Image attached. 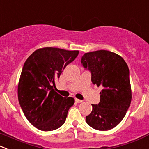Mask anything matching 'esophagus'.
<instances>
[{"label":"esophagus","mask_w":149,"mask_h":149,"mask_svg":"<svg viewBox=\"0 0 149 149\" xmlns=\"http://www.w3.org/2000/svg\"><path fill=\"white\" fill-rule=\"evenodd\" d=\"M75 101H76V102H78V103H81V102H83V100H81L77 99V98H76V99H75Z\"/></svg>","instance_id":"esophagus-1"}]
</instances>
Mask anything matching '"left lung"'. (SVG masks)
<instances>
[{"label": "left lung", "instance_id": "obj_1", "mask_svg": "<svg viewBox=\"0 0 149 149\" xmlns=\"http://www.w3.org/2000/svg\"><path fill=\"white\" fill-rule=\"evenodd\" d=\"M81 63L91 71L92 84L102 88L99 104H92L86 123L97 130L113 129L124 119L132 100L129 68L120 55L107 50L85 53Z\"/></svg>", "mask_w": 149, "mask_h": 149}]
</instances>
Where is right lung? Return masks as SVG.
<instances>
[{
  "mask_svg": "<svg viewBox=\"0 0 149 149\" xmlns=\"http://www.w3.org/2000/svg\"><path fill=\"white\" fill-rule=\"evenodd\" d=\"M54 47L36 50L24 63L18 84V99L27 120L37 129L52 131L65 122L73 97H63L54 87V81L79 54Z\"/></svg>",
  "mask_w": 149,
  "mask_h": 149,
  "instance_id": "add662e5",
  "label": "right lung"
}]
</instances>
